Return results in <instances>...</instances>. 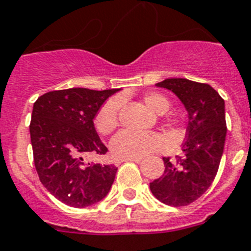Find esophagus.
I'll return each mask as SVG.
<instances>
[{
    "label": "esophagus",
    "mask_w": 251,
    "mask_h": 251,
    "mask_svg": "<svg viewBox=\"0 0 251 251\" xmlns=\"http://www.w3.org/2000/svg\"><path fill=\"white\" fill-rule=\"evenodd\" d=\"M121 163L124 161H133V163H141L142 161V157H127V159H121Z\"/></svg>",
    "instance_id": "obj_1"
}]
</instances>
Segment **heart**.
<instances>
[{
  "label": "heart",
  "mask_w": 251,
  "mask_h": 251,
  "mask_svg": "<svg viewBox=\"0 0 251 251\" xmlns=\"http://www.w3.org/2000/svg\"><path fill=\"white\" fill-rule=\"evenodd\" d=\"M143 102L147 108L157 114H164L171 108V101L167 96L156 92L147 94L143 98ZM121 108V100L117 98L110 99L104 102L94 118L95 127L102 135H108L118 126V113ZM169 126L178 125V118L171 114L167 117ZM164 138L157 133H134L124 130L118 133L110 142V151L117 159L127 157H143L163 149Z\"/></svg>",
  "instance_id": "b5f03b06"
}]
</instances>
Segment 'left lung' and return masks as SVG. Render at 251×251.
Listing matches in <instances>:
<instances>
[{"instance_id":"8db88e82","label":"left lung","mask_w":251,"mask_h":251,"mask_svg":"<svg viewBox=\"0 0 251 251\" xmlns=\"http://www.w3.org/2000/svg\"><path fill=\"white\" fill-rule=\"evenodd\" d=\"M171 90L189 114L182 156L163 157L164 173L150 183V189L168 206H187L202 197L218 173L226 134V105L210 84L185 78L156 83Z\"/></svg>"}]
</instances>
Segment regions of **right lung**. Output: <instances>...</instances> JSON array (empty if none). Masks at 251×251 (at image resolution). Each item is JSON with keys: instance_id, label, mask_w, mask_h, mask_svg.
<instances>
[{"instance_id": "1", "label": "right lung", "mask_w": 251, "mask_h": 251, "mask_svg": "<svg viewBox=\"0 0 251 251\" xmlns=\"http://www.w3.org/2000/svg\"><path fill=\"white\" fill-rule=\"evenodd\" d=\"M117 91H50L33 104L29 134L35 168L45 189L68 206L95 204L112 187L117 168L86 163L84 157L108 151L95 130L94 118Z\"/></svg>"}]
</instances>
